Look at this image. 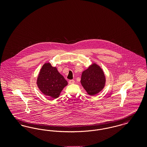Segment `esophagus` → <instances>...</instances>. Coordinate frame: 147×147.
<instances>
[{"instance_id": "1", "label": "esophagus", "mask_w": 147, "mask_h": 147, "mask_svg": "<svg viewBox=\"0 0 147 147\" xmlns=\"http://www.w3.org/2000/svg\"><path fill=\"white\" fill-rule=\"evenodd\" d=\"M75 83V81L74 80H70L69 81V84H74Z\"/></svg>"}]
</instances>
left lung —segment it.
Masks as SVG:
<instances>
[{"label": "left lung", "instance_id": "obj_1", "mask_svg": "<svg viewBox=\"0 0 147 147\" xmlns=\"http://www.w3.org/2000/svg\"><path fill=\"white\" fill-rule=\"evenodd\" d=\"M80 82L87 93L94 96L105 86L106 78L104 71L97 64L93 63L83 71Z\"/></svg>", "mask_w": 147, "mask_h": 147}]
</instances>
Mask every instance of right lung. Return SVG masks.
I'll use <instances>...</instances> for the list:
<instances>
[{
	"mask_svg": "<svg viewBox=\"0 0 147 147\" xmlns=\"http://www.w3.org/2000/svg\"><path fill=\"white\" fill-rule=\"evenodd\" d=\"M37 85L44 95L53 99L59 97L68 82L56 67H52L50 63H46L39 73Z\"/></svg>",
	"mask_w": 147,
	"mask_h": 147,
	"instance_id": "add662e5",
	"label": "right lung"
}]
</instances>
